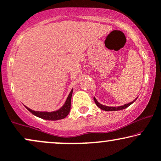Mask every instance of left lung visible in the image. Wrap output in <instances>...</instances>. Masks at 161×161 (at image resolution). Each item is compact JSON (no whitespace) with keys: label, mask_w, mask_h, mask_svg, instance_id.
Masks as SVG:
<instances>
[{"label":"left lung","mask_w":161,"mask_h":161,"mask_svg":"<svg viewBox=\"0 0 161 161\" xmlns=\"http://www.w3.org/2000/svg\"><path fill=\"white\" fill-rule=\"evenodd\" d=\"M137 98H136L135 100L133 102H131V103H128V104H125L124 105H122V106H118V107H109V106H106V105H102L100 103H98V101L97 100V99L95 98V97H93V100H94L96 105L98 106L99 108L102 109V110H104V111H119V110H123V109H125L126 108H128L129 106V105H131L132 103L135 102Z\"/></svg>","instance_id":"left-lung-1"}]
</instances>
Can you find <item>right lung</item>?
I'll return each mask as SVG.
<instances>
[{
  "label": "right lung",
  "instance_id": "add662e5",
  "mask_svg": "<svg viewBox=\"0 0 161 161\" xmlns=\"http://www.w3.org/2000/svg\"><path fill=\"white\" fill-rule=\"evenodd\" d=\"M73 94V89L71 90L70 93H69L68 98L66 99L65 103L64 105L57 111H52V112H47V111H35L33 110L26 107V109L31 112L32 114H34L36 117L42 118V119H47V120H58L65 118L68 115L70 110L71 105V97Z\"/></svg>",
  "mask_w": 161,
  "mask_h": 161
}]
</instances>
